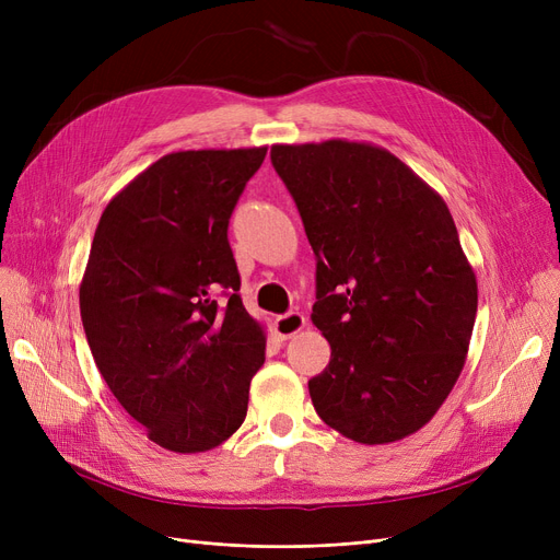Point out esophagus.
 <instances>
[{
	"mask_svg": "<svg viewBox=\"0 0 560 560\" xmlns=\"http://www.w3.org/2000/svg\"><path fill=\"white\" fill-rule=\"evenodd\" d=\"M304 327H306V317L302 313H298V311H290V313L279 315L275 319V331H277V336L281 340L292 338L295 334H300Z\"/></svg>",
	"mask_w": 560,
	"mask_h": 560,
	"instance_id": "esophagus-1",
	"label": "esophagus"
}]
</instances>
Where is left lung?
<instances>
[{
	"instance_id": "1",
	"label": "left lung",
	"mask_w": 560,
	"mask_h": 560,
	"mask_svg": "<svg viewBox=\"0 0 560 560\" xmlns=\"http://www.w3.org/2000/svg\"><path fill=\"white\" fill-rule=\"evenodd\" d=\"M317 258L313 325L331 345L308 381L317 416L363 445L422 429L452 393L477 317V277L431 186L370 142L275 144Z\"/></svg>"
}]
</instances>
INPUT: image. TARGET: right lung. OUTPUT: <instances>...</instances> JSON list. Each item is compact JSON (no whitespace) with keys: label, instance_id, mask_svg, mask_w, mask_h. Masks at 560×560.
Segmentation results:
<instances>
[{"label":"right lung","instance_id":"add662e5","mask_svg":"<svg viewBox=\"0 0 560 560\" xmlns=\"http://www.w3.org/2000/svg\"><path fill=\"white\" fill-rule=\"evenodd\" d=\"M265 152L159 159L108 201L88 256L79 306L93 359L152 443L176 454L209 452L241 429L265 361L226 238Z\"/></svg>","mask_w":560,"mask_h":560}]
</instances>
